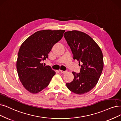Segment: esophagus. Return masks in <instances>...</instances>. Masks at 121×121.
<instances>
[{
    "mask_svg": "<svg viewBox=\"0 0 121 121\" xmlns=\"http://www.w3.org/2000/svg\"><path fill=\"white\" fill-rule=\"evenodd\" d=\"M60 71L61 72V73H64V74H65V73H67V70H65V71H64V70H60Z\"/></svg>",
    "mask_w": 121,
    "mask_h": 121,
    "instance_id": "1",
    "label": "esophagus"
}]
</instances>
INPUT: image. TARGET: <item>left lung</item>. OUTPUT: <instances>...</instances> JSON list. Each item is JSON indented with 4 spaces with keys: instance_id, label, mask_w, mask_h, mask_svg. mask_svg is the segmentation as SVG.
<instances>
[{
    "instance_id": "1",
    "label": "left lung",
    "mask_w": 121,
    "mask_h": 121,
    "mask_svg": "<svg viewBox=\"0 0 121 121\" xmlns=\"http://www.w3.org/2000/svg\"><path fill=\"white\" fill-rule=\"evenodd\" d=\"M64 36L70 48L73 59L82 64L80 73L72 72L73 80L67 83L66 86L75 94L86 93L97 84L102 73L104 66L102 52L93 39L82 32L67 31Z\"/></svg>"
}]
</instances>
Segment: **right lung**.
Returning <instances> with one entry per match:
<instances>
[{
    "instance_id": "add662e5",
    "label": "right lung",
    "mask_w": 121,
    "mask_h": 121,
    "mask_svg": "<svg viewBox=\"0 0 121 121\" xmlns=\"http://www.w3.org/2000/svg\"><path fill=\"white\" fill-rule=\"evenodd\" d=\"M65 30L39 31L29 37L19 49L16 68L19 79L25 88L35 94L45 89L56 74L50 66H43L56 43L61 39Z\"/></svg>"
}]
</instances>
